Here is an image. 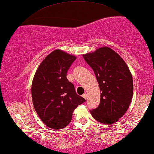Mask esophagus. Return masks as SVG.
<instances>
[{
	"label": "esophagus",
	"mask_w": 154,
	"mask_h": 154,
	"mask_svg": "<svg viewBox=\"0 0 154 154\" xmlns=\"http://www.w3.org/2000/svg\"><path fill=\"white\" fill-rule=\"evenodd\" d=\"M82 97H83L85 99H87V94H83L82 95Z\"/></svg>",
	"instance_id": "esophagus-1"
}]
</instances>
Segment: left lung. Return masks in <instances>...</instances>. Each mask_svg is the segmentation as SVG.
<instances>
[{
  "label": "left lung",
  "mask_w": 154,
  "mask_h": 154,
  "mask_svg": "<svg viewBox=\"0 0 154 154\" xmlns=\"http://www.w3.org/2000/svg\"><path fill=\"white\" fill-rule=\"evenodd\" d=\"M92 69L101 91L97 108L90 110L93 118L104 124H114L125 114L133 97V82L124 60L108 47L83 55Z\"/></svg>",
  "instance_id": "1"
}]
</instances>
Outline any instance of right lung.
<instances>
[{
  "mask_svg": "<svg viewBox=\"0 0 154 154\" xmlns=\"http://www.w3.org/2000/svg\"><path fill=\"white\" fill-rule=\"evenodd\" d=\"M75 59L55 50L42 61L35 74L31 88L33 106L42 121L51 128L66 127L72 121L74 109L85 101L66 79Z\"/></svg>",
  "mask_w": 154,
  "mask_h": 154,
  "instance_id": "right-lung-1",
  "label": "right lung"
}]
</instances>
